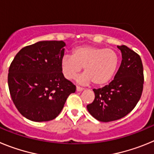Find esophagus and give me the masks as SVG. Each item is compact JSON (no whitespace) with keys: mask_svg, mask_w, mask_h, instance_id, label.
Returning a JSON list of instances; mask_svg holds the SVG:
<instances>
[{"mask_svg":"<svg viewBox=\"0 0 154 154\" xmlns=\"http://www.w3.org/2000/svg\"><path fill=\"white\" fill-rule=\"evenodd\" d=\"M82 90H83V89L81 88V87H79V86L76 87V91H77V92H82Z\"/></svg>","mask_w":154,"mask_h":154,"instance_id":"obj_1","label":"esophagus"}]
</instances>
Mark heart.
I'll return each mask as SVG.
<instances>
[{
	"instance_id": "1",
	"label": "heart",
	"mask_w": 154,
	"mask_h": 154,
	"mask_svg": "<svg viewBox=\"0 0 154 154\" xmlns=\"http://www.w3.org/2000/svg\"><path fill=\"white\" fill-rule=\"evenodd\" d=\"M119 62L117 52L112 48L92 45L76 47L72 55L61 58L60 68L67 79H72L84 68L85 73L77 79L80 84L93 82L96 85L108 83L114 76Z\"/></svg>"
}]
</instances>
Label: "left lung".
Wrapping results in <instances>:
<instances>
[{"instance_id": "obj_1", "label": "left lung", "mask_w": 154, "mask_h": 154, "mask_svg": "<svg viewBox=\"0 0 154 154\" xmlns=\"http://www.w3.org/2000/svg\"><path fill=\"white\" fill-rule=\"evenodd\" d=\"M122 62L113 80L103 88L93 89L95 99L87 105L97 120L111 122L124 117L134 109L143 87V69L138 54L126 45L117 46Z\"/></svg>"}]
</instances>
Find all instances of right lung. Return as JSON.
Instances as JSON below:
<instances>
[{"mask_svg":"<svg viewBox=\"0 0 154 154\" xmlns=\"http://www.w3.org/2000/svg\"><path fill=\"white\" fill-rule=\"evenodd\" d=\"M63 41H41L19 51L9 68L8 87L20 113L34 122L54 119L75 85L60 68Z\"/></svg>","mask_w":154,"mask_h":154,"instance_id":"obj_1","label":"right lung"}]
</instances>
